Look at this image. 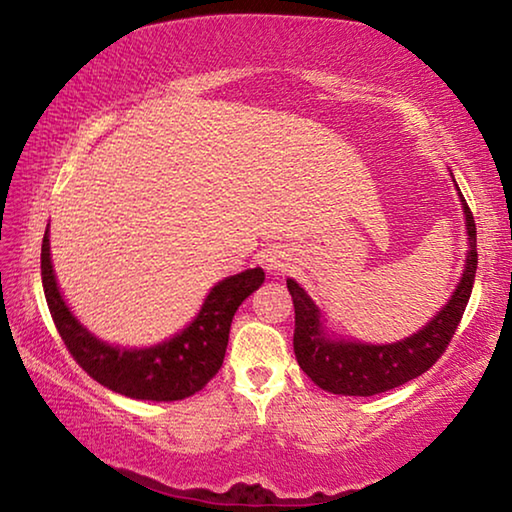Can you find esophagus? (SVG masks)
Returning <instances> with one entry per match:
<instances>
[{
  "label": "esophagus",
  "instance_id": "34e87169",
  "mask_svg": "<svg viewBox=\"0 0 512 512\" xmlns=\"http://www.w3.org/2000/svg\"><path fill=\"white\" fill-rule=\"evenodd\" d=\"M262 264L268 273H277V271H287L291 266V255L287 250H280V248H271L266 250L262 255Z\"/></svg>",
  "mask_w": 512,
  "mask_h": 512
}]
</instances>
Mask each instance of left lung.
I'll return each instance as SVG.
<instances>
[{"instance_id":"8db88e82","label":"left lung","mask_w":512,"mask_h":512,"mask_svg":"<svg viewBox=\"0 0 512 512\" xmlns=\"http://www.w3.org/2000/svg\"><path fill=\"white\" fill-rule=\"evenodd\" d=\"M456 192L461 198L467 232V253L461 280H458L447 305L436 311V316L427 325H422L418 332L406 336V339L395 343H363L343 339L341 334L332 332L325 314L311 300L309 293L293 277H287V289L293 298V309H296L293 352H296L300 368L323 391L354 397L386 393L391 388L420 377L445 352L458 323H461L476 275L474 216L458 185Z\"/></svg>"}]
</instances>
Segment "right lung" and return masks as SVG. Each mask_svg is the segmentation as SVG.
<instances>
[{
    "label": "right lung",
    "instance_id": "1",
    "mask_svg": "<svg viewBox=\"0 0 512 512\" xmlns=\"http://www.w3.org/2000/svg\"><path fill=\"white\" fill-rule=\"evenodd\" d=\"M40 271L51 318L76 363L110 391L151 402L185 400L219 372L232 318L266 277L259 266L225 277L214 284L192 323L180 332L149 348H124L99 339L69 309L51 264L49 225L42 239Z\"/></svg>",
    "mask_w": 512,
    "mask_h": 512
}]
</instances>
